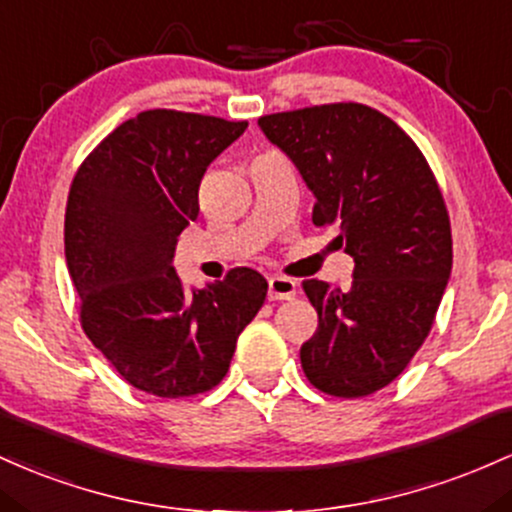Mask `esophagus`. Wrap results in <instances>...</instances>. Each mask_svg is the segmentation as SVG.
<instances>
[{"label":"esophagus","instance_id":"obj_1","mask_svg":"<svg viewBox=\"0 0 512 512\" xmlns=\"http://www.w3.org/2000/svg\"><path fill=\"white\" fill-rule=\"evenodd\" d=\"M297 292V283L285 275H273L268 280V300H292Z\"/></svg>","mask_w":512,"mask_h":512}]
</instances>
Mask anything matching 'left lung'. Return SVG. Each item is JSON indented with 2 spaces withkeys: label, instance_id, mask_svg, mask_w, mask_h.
Segmentation results:
<instances>
[{
  "label": "left lung",
  "instance_id": "obj_1",
  "mask_svg": "<svg viewBox=\"0 0 512 512\" xmlns=\"http://www.w3.org/2000/svg\"><path fill=\"white\" fill-rule=\"evenodd\" d=\"M314 193L312 222L338 227L353 280H304L317 333L300 350L321 392L358 399L387 387L426 341L452 273V232L433 171L392 118L326 103L258 118Z\"/></svg>",
  "mask_w": 512,
  "mask_h": 512
}]
</instances>
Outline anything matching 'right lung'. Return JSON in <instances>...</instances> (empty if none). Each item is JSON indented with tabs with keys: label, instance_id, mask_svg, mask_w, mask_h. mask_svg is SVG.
<instances>
[{
	"label": "right lung",
	"instance_id": "add662e5",
	"mask_svg": "<svg viewBox=\"0 0 512 512\" xmlns=\"http://www.w3.org/2000/svg\"><path fill=\"white\" fill-rule=\"evenodd\" d=\"M246 120L154 108L118 125L74 174L65 258L89 341L140 392L179 399L217 387L266 300L251 268L188 292L179 234L198 217L208 166Z\"/></svg>",
	"mask_w": 512,
	"mask_h": 512
}]
</instances>
